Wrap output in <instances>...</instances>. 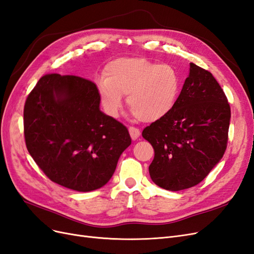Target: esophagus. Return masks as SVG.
Wrapping results in <instances>:
<instances>
[{"mask_svg": "<svg viewBox=\"0 0 254 254\" xmlns=\"http://www.w3.org/2000/svg\"><path fill=\"white\" fill-rule=\"evenodd\" d=\"M128 130H129L130 136H131V139H132V140H136L137 137H139V136H140V134H141L140 130L137 129V128H135V127H129V128H128Z\"/></svg>", "mask_w": 254, "mask_h": 254, "instance_id": "1", "label": "esophagus"}]
</instances>
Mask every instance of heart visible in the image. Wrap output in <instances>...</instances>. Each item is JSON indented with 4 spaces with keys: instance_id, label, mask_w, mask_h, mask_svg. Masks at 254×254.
Returning <instances> with one entry per match:
<instances>
[{
    "instance_id": "obj_1",
    "label": "heart",
    "mask_w": 254,
    "mask_h": 254,
    "mask_svg": "<svg viewBox=\"0 0 254 254\" xmlns=\"http://www.w3.org/2000/svg\"><path fill=\"white\" fill-rule=\"evenodd\" d=\"M99 99L110 117H117L127 95V105L137 120L156 122L170 113L178 99L181 78L170 64L145 58H119L105 66L96 82Z\"/></svg>"
}]
</instances>
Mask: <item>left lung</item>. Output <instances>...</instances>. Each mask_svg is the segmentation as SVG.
<instances>
[{
  "label": "left lung",
  "instance_id": "obj_1",
  "mask_svg": "<svg viewBox=\"0 0 254 254\" xmlns=\"http://www.w3.org/2000/svg\"><path fill=\"white\" fill-rule=\"evenodd\" d=\"M230 118V105L217 80L190 63L174 109L142 132L155 149L151 180L174 191L200 183L224 156Z\"/></svg>",
  "mask_w": 254,
  "mask_h": 254
}]
</instances>
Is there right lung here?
<instances>
[{
  "mask_svg": "<svg viewBox=\"0 0 254 254\" xmlns=\"http://www.w3.org/2000/svg\"><path fill=\"white\" fill-rule=\"evenodd\" d=\"M99 104L96 84L73 75H44L29 93L24 106L26 147L53 182L91 191L111 179L131 137Z\"/></svg>",
  "mask_w": 254,
  "mask_h": 254,
  "instance_id": "right-lung-1",
  "label": "right lung"
}]
</instances>
